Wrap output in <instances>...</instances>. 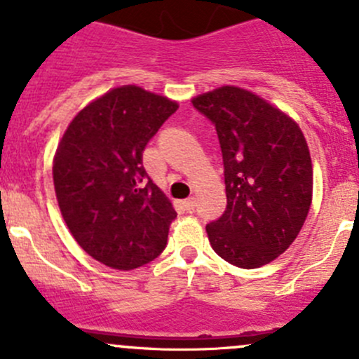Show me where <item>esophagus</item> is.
Here are the masks:
<instances>
[{"label":"esophagus","mask_w":359,"mask_h":359,"mask_svg":"<svg viewBox=\"0 0 359 359\" xmlns=\"http://www.w3.org/2000/svg\"><path fill=\"white\" fill-rule=\"evenodd\" d=\"M182 205L186 206V210H189V212H191V210H194V206H196V198H194V196L187 198V200L182 201Z\"/></svg>","instance_id":"34e87169"}]
</instances>
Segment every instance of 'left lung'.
I'll return each instance as SVG.
<instances>
[{"mask_svg": "<svg viewBox=\"0 0 359 359\" xmlns=\"http://www.w3.org/2000/svg\"><path fill=\"white\" fill-rule=\"evenodd\" d=\"M215 125L227 206L206 226L213 252L243 269L266 266L299 236L313 201V163L302 130L250 90L219 86L193 97Z\"/></svg>", "mask_w": 359, "mask_h": 359, "instance_id": "1", "label": "left lung"}]
</instances>
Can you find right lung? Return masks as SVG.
Instances as JSON below:
<instances>
[{
  "instance_id": "add662e5",
  "label": "right lung",
  "mask_w": 359,
  "mask_h": 359,
  "mask_svg": "<svg viewBox=\"0 0 359 359\" xmlns=\"http://www.w3.org/2000/svg\"><path fill=\"white\" fill-rule=\"evenodd\" d=\"M179 104L137 85L111 88L69 123L55 156L53 186L78 245L119 271L154 260L177 217L142 166V151Z\"/></svg>"
}]
</instances>
